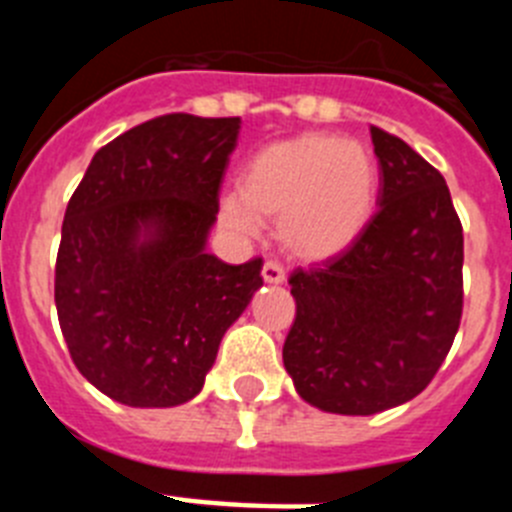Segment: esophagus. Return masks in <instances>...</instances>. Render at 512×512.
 Segmentation results:
<instances>
[{
  "label": "esophagus",
  "mask_w": 512,
  "mask_h": 512,
  "mask_svg": "<svg viewBox=\"0 0 512 512\" xmlns=\"http://www.w3.org/2000/svg\"><path fill=\"white\" fill-rule=\"evenodd\" d=\"M261 277H264V282L269 284H282L284 279H287V274H284V269L277 264V261H266L264 269H261Z\"/></svg>",
  "instance_id": "34e87169"
}]
</instances>
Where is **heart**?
Returning <instances> with one entry per match:
<instances>
[{
	"label": "heart",
	"mask_w": 512,
	"mask_h": 512,
	"mask_svg": "<svg viewBox=\"0 0 512 512\" xmlns=\"http://www.w3.org/2000/svg\"><path fill=\"white\" fill-rule=\"evenodd\" d=\"M379 197L377 156L356 140L305 133L259 148L243 164L238 192L220 197V223L253 238L279 215V241L302 261H328L354 246Z\"/></svg>",
	"instance_id": "1"
}]
</instances>
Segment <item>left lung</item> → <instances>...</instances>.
Returning a JSON list of instances; mask_svg holds the SVG:
<instances>
[{"label": "left lung", "mask_w": 512, "mask_h": 512, "mask_svg": "<svg viewBox=\"0 0 512 512\" xmlns=\"http://www.w3.org/2000/svg\"><path fill=\"white\" fill-rule=\"evenodd\" d=\"M377 215L354 246L289 284L297 318L282 348L297 395L374 415L428 387L461 320L464 233L443 176L405 140L372 128Z\"/></svg>", "instance_id": "8db88e82"}]
</instances>
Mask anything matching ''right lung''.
<instances>
[{"instance_id": "right-lung-1", "label": "right lung", "mask_w": 512, "mask_h": 512, "mask_svg": "<svg viewBox=\"0 0 512 512\" xmlns=\"http://www.w3.org/2000/svg\"><path fill=\"white\" fill-rule=\"evenodd\" d=\"M241 117L164 115L94 153L61 228L56 310L76 369L130 408L200 395L264 284L207 253Z\"/></svg>"}]
</instances>
